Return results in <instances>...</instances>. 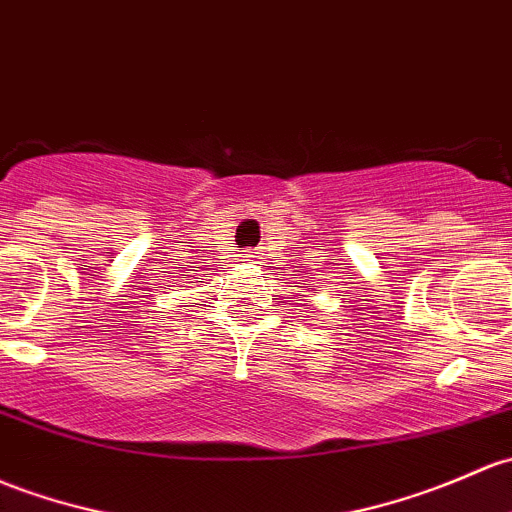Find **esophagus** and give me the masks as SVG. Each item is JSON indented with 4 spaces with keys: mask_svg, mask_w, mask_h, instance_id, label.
<instances>
[{
    "mask_svg": "<svg viewBox=\"0 0 512 512\" xmlns=\"http://www.w3.org/2000/svg\"><path fill=\"white\" fill-rule=\"evenodd\" d=\"M245 257H252V255H245Z\"/></svg>",
    "mask_w": 512,
    "mask_h": 512,
    "instance_id": "34e87169",
    "label": "esophagus"
}]
</instances>
